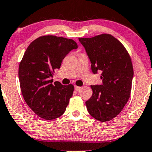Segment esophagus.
<instances>
[{"mask_svg":"<svg viewBox=\"0 0 152 152\" xmlns=\"http://www.w3.org/2000/svg\"><path fill=\"white\" fill-rule=\"evenodd\" d=\"M81 89V87H80V86H75V90L77 91H80V90Z\"/></svg>","mask_w":152,"mask_h":152,"instance_id":"34e87169","label":"esophagus"}]
</instances>
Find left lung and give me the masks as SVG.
<instances>
[{"instance_id": "obj_1", "label": "left lung", "mask_w": 152, "mask_h": 152, "mask_svg": "<svg viewBox=\"0 0 152 152\" xmlns=\"http://www.w3.org/2000/svg\"><path fill=\"white\" fill-rule=\"evenodd\" d=\"M79 41L94 74L102 71V85L91 86L92 96L86 102L88 112L99 121H109L120 113L130 98L133 77L131 58L124 45L109 34L81 37Z\"/></svg>"}]
</instances>
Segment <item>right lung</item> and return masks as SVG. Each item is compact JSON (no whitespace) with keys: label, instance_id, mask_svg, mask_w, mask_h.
I'll return each mask as SVG.
<instances>
[{"label":"right lung","instance_id":"obj_1","mask_svg":"<svg viewBox=\"0 0 152 152\" xmlns=\"http://www.w3.org/2000/svg\"><path fill=\"white\" fill-rule=\"evenodd\" d=\"M77 44L72 39L45 35L30 44L19 66V79L24 101L44 120L58 118L64 113L74 91L73 85L63 86L50 77L59 69L65 56Z\"/></svg>","mask_w":152,"mask_h":152}]
</instances>
